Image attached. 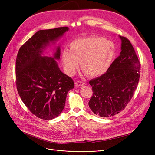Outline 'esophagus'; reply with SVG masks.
Returning a JSON list of instances; mask_svg holds the SVG:
<instances>
[{
    "instance_id": "esophagus-1",
    "label": "esophagus",
    "mask_w": 155,
    "mask_h": 155,
    "mask_svg": "<svg viewBox=\"0 0 155 155\" xmlns=\"http://www.w3.org/2000/svg\"><path fill=\"white\" fill-rule=\"evenodd\" d=\"M75 86L76 87H81V86H83L85 85V83L84 82H82V81H78V80H77L75 81Z\"/></svg>"
}]
</instances>
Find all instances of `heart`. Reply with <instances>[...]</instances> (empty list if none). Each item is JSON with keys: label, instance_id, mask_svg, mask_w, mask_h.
Instances as JSON below:
<instances>
[{"label": "heart", "instance_id": "1", "mask_svg": "<svg viewBox=\"0 0 155 155\" xmlns=\"http://www.w3.org/2000/svg\"><path fill=\"white\" fill-rule=\"evenodd\" d=\"M116 54L112 41L97 36L84 37L73 40L69 50L63 51L61 60L68 74L72 75L78 68L90 77H99L106 71Z\"/></svg>", "mask_w": 155, "mask_h": 155}]
</instances>
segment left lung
Masks as SVG:
<instances>
[{
    "instance_id": "8db88e82",
    "label": "left lung",
    "mask_w": 155,
    "mask_h": 155,
    "mask_svg": "<svg viewBox=\"0 0 155 155\" xmlns=\"http://www.w3.org/2000/svg\"><path fill=\"white\" fill-rule=\"evenodd\" d=\"M121 39L120 55L106 73L90 80L93 95L89 107L102 117L114 116L124 110L130 102L139 82L141 64L129 40Z\"/></svg>"
}]
</instances>
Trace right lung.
Returning <instances> with one entry per match:
<instances>
[{"instance_id": "add662e5", "label": "right lung", "mask_w": 155, "mask_h": 155, "mask_svg": "<svg viewBox=\"0 0 155 155\" xmlns=\"http://www.w3.org/2000/svg\"><path fill=\"white\" fill-rule=\"evenodd\" d=\"M69 30L68 27L39 30L19 49L15 62L16 86L21 100L36 117L51 120L63 111L67 95L74 88L71 78L60 70L56 60L60 58V46L53 57L43 56Z\"/></svg>"}]
</instances>
